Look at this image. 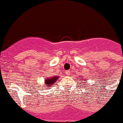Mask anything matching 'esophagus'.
<instances>
[{"label": "esophagus", "instance_id": "1", "mask_svg": "<svg viewBox=\"0 0 123 123\" xmlns=\"http://www.w3.org/2000/svg\"><path fill=\"white\" fill-rule=\"evenodd\" d=\"M66 75H70V70H66Z\"/></svg>", "mask_w": 123, "mask_h": 123}]
</instances>
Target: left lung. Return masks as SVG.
I'll return each mask as SVG.
<instances>
[{
  "mask_svg": "<svg viewBox=\"0 0 123 123\" xmlns=\"http://www.w3.org/2000/svg\"><path fill=\"white\" fill-rule=\"evenodd\" d=\"M82 83H84V82H82Z\"/></svg>",
  "mask_w": 123,
  "mask_h": 123,
  "instance_id": "8db88e82",
  "label": "left lung"
}]
</instances>
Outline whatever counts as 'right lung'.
Segmentation results:
<instances>
[{"label": "right lung", "mask_w": 123, "mask_h": 123, "mask_svg": "<svg viewBox=\"0 0 123 123\" xmlns=\"http://www.w3.org/2000/svg\"><path fill=\"white\" fill-rule=\"evenodd\" d=\"M59 78V76H53L51 78H47L46 80H45V86L47 87H52V86L55 83L57 80Z\"/></svg>", "instance_id": "1"}]
</instances>
